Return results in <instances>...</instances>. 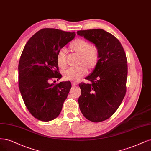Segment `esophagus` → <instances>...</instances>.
<instances>
[{
	"instance_id": "1",
	"label": "esophagus",
	"mask_w": 151,
	"mask_h": 151,
	"mask_svg": "<svg viewBox=\"0 0 151 151\" xmlns=\"http://www.w3.org/2000/svg\"><path fill=\"white\" fill-rule=\"evenodd\" d=\"M71 83H72V86H77V85L78 84V82H76V81H72V82H71Z\"/></svg>"
}]
</instances>
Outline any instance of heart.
Masks as SVG:
<instances>
[{"label": "heart", "mask_w": 151, "mask_h": 151, "mask_svg": "<svg viewBox=\"0 0 151 151\" xmlns=\"http://www.w3.org/2000/svg\"><path fill=\"white\" fill-rule=\"evenodd\" d=\"M69 49L79 55L78 64L84 65L89 70L96 68L99 61V51L97 45L91 44L89 41L84 39H77L70 44ZM57 63L61 69H65L67 66L64 49L60 50L57 55ZM84 66L80 65L76 68L67 69L64 72V77L66 80H79L87 73V69Z\"/></svg>", "instance_id": "obj_1"}]
</instances>
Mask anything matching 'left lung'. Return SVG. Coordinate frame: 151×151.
I'll return each mask as SVG.
<instances>
[{"mask_svg":"<svg viewBox=\"0 0 151 151\" xmlns=\"http://www.w3.org/2000/svg\"><path fill=\"white\" fill-rule=\"evenodd\" d=\"M77 34L97 45L99 51L97 65L86 77L91 84H79V108L88 120L102 122L115 113L126 95V55L119 40L104 30H79Z\"/></svg>","mask_w":151,"mask_h":151,"instance_id":"obj_1","label":"left lung"}]
</instances>
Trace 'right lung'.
I'll use <instances>...</instances> for the list:
<instances>
[{
    "mask_svg": "<svg viewBox=\"0 0 151 151\" xmlns=\"http://www.w3.org/2000/svg\"><path fill=\"white\" fill-rule=\"evenodd\" d=\"M75 36V32L42 29L24 47L18 67L19 90L28 111L38 120H54L61 112L71 83L68 81L54 84L49 82L61 78L57 55Z\"/></svg>",
    "mask_w": 151,
    "mask_h": 151,
    "instance_id": "1",
    "label": "right lung"
}]
</instances>
